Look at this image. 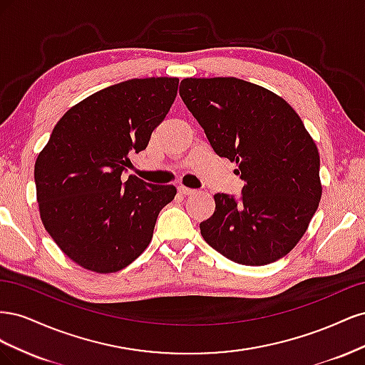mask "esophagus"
Listing matches in <instances>:
<instances>
[{
  "instance_id": "esophagus-1",
  "label": "esophagus",
  "mask_w": 365,
  "mask_h": 365,
  "mask_svg": "<svg viewBox=\"0 0 365 365\" xmlns=\"http://www.w3.org/2000/svg\"><path fill=\"white\" fill-rule=\"evenodd\" d=\"M178 192H180L181 195H184V196H189V195H193L196 190L189 189V187H185V185H180V187H178Z\"/></svg>"
}]
</instances>
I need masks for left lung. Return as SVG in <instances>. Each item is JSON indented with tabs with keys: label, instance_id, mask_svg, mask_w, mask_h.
<instances>
[{
	"label": "left lung",
	"instance_id": "1",
	"mask_svg": "<svg viewBox=\"0 0 365 365\" xmlns=\"http://www.w3.org/2000/svg\"><path fill=\"white\" fill-rule=\"evenodd\" d=\"M180 96L245 182L240 200L215 195L213 216L200 224L204 240L248 267L282 259L306 233L323 192L318 149L302 118L280 96L236 77H187Z\"/></svg>",
	"mask_w": 365,
	"mask_h": 365
}]
</instances>
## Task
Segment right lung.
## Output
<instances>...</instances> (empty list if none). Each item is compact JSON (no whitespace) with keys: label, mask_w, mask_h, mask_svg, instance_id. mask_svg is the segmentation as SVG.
<instances>
[{"label":"right lung","mask_w":365,"mask_h":365,"mask_svg":"<svg viewBox=\"0 0 365 365\" xmlns=\"http://www.w3.org/2000/svg\"><path fill=\"white\" fill-rule=\"evenodd\" d=\"M178 77L130 79L70 108L35 163L43 227L82 268L109 274L134 262L152 240L175 185L121 173L145 150L178 93Z\"/></svg>","instance_id":"add662e5"}]
</instances>
